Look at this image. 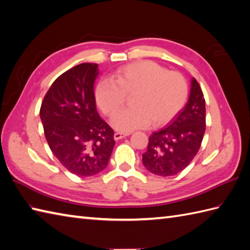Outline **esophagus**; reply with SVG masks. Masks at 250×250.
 Segmentation results:
<instances>
[{
	"instance_id": "obj_1",
	"label": "esophagus",
	"mask_w": 250,
	"mask_h": 250,
	"mask_svg": "<svg viewBox=\"0 0 250 250\" xmlns=\"http://www.w3.org/2000/svg\"><path fill=\"white\" fill-rule=\"evenodd\" d=\"M131 133H122V132H116V133L114 134V139L116 141H119L121 139H124V137L125 136H129Z\"/></svg>"
}]
</instances>
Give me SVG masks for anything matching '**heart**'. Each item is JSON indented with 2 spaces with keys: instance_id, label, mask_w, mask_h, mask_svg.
Segmentation results:
<instances>
[{
  "instance_id": "1",
  "label": "heart",
  "mask_w": 250,
  "mask_h": 250,
  "mask_svg": "<svg viewBox=\"0 0 250 250\" xmlns=\"http://www.w3.org/2000/svg\"><path fill=\"white\" fill-rule=\"evenodd\" d=\"M132 107L121 110L113 120L117 130L129 132L151 124H167L184 107L188 83L183 74L167 71L152 61H137L117 70L113 78L101 79L95 101L107 117L115 116L125 105L126 95Z\"/></svg>"
}]
</instances>
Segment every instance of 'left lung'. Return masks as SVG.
Wrapping results in <instances>:
<instances>
[{
	"mask_svg": "<svg viewBox=\"0 0 250 250\" xmlns=\"http://www.w3.org/2000/svg\"><path fill=\"white\" fill-rule=\"evenodd\" d=\"M205 99L195 78L188 103L172 124L153 132L143 153V164L159 176H174L187 167L198 153L205 133Z\"/></svg>",
	"mask_w": 250,
	"mask_h": 250,
	"instance_id": "8db88e82",
	"label": "left lung"
}]
</instances>
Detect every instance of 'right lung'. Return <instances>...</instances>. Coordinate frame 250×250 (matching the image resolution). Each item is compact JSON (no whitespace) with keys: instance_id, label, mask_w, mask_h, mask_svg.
I'll return each mask as SVG.
<instances>
[{"instance_id":"add662e5","label":"right lung","mask_w":250,"mask_h":250,"mask_svg":"<svg viewBox=\"0 0 250 250\" xmlns=\"http://www.w3.org/2000/svg\"><path fill=\"white\" fill-rule=\"evenodd\" d=\"M98 74L95 63H82L61 74L40 110L50 150L67 171L83 177L102 172L115 146L114 130L95 108Z\"/></svg>"}]
</instances>
